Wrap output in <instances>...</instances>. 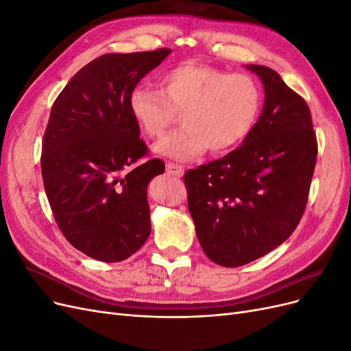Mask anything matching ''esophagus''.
<instances>
[{"label": "esophagus", "instance_id": "obj_1", "mask_svg": "<svg viewBox=\"0 0 351 351\" xmlns=\"http://www.w3.org/2000/svg\"><path fill=\"white\" fill-rule=\"evenodd\" d=\"M167 173H168L169 176H173V177H182L183 173H184V168H183L182 165L168 162V164H167Z\"/></svg>", "mask_w": 351, "mask_h": 351}]
</instances>
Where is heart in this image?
Masks as SVG:
<instances>
[{
	"label": "heart",
	"instance_id": "1",
	"mask_svg": "<svg viewBox=\"0 0 351 351\" xmlns=\"http://www.w3.org/2000/svg\"><path fill=\"white\" fill-rule=\"evenodd\" d=\"M262 90L249 74H231L184 62L162 74L161 89L137 86L129 97L136 124L159 137L183 112L180 129L155 143L158 156L187 162L209 151L227 154L247 139L258 123Z\"/></svg>",
	"mask_w": 351,
	"mask_h": 351
}]
</instances>
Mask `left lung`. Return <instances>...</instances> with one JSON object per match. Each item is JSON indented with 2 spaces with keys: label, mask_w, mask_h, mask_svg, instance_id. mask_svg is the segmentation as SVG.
<instances>
[{
  "label": "left lung",
  "mask_w": 351,
  "mask_h": 351,
  "mask_svg": "<svg viewBox=\"0 0 351 351\" xmlns=\"http://www.w3.org/2000/svg\"><path fill=\"white\" fill-rule=\"evenodd\" d=\"M246 69L265 90L256 125L237 149L184 176L200 246L212 262L227 268L265 256L293 234L317 155L304 99L272 69Z\"/></svg>",
  "instance_id": "obj_1"
}]
</instances>
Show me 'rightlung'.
<instances>
[{
  "label": "right lung",
  "instance_id": "obj_1",
  "mask_svg": "<svg viewBox=\"0 0 351 351\" xmlns=\"http://www.w3.org/2000/svg\"><path fill=\"white\" fill-rule=\"evenodd\" d=\"M169 54H105L74 74L52 105L42 178L61 232L89 258L124 261L151 234L147 184L165 165L158 158L136 164L146 145L129 97Z\"/></svg>",
  "mask_w": 351,
  "mask_h": 351
}]
</instances>
